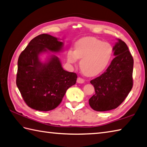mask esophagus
Here are the masks:
<instances>
[{
    "label": "esophagus",
    "mask_w": 147,
    "mask_h": 147,
    "mask_svg": "<svg viewBox=\"0 0 147 147\" xmlns=\"http://www.w3.org/2000/svg\"><path fill=\"white\" fill-rule=\"evenodd\" d=\"M77 83H80V84H82V83L84 82V80L81 78V77H78L77 79Z\"/></svg>",
    "instance_id": "esophagus-1"
}]
</instances>
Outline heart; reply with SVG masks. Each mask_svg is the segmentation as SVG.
<instances>
[{
	"instance_id": "heart-1",
	"label": "heart",
	"mask_w": 147,
	"mask_h": 147,
	"mask_svg": "<svg viewBox=\"0 0 147 147\" xmlns=\"http://www.w3.org/2000/svg\"><path fill=\"white\" fill-rule=\"evenodd\" d=\"M113 55L112 46L108 43L93 37L80 39L74 45V52L67 54L68 61L74 64L80 61V68L85 75L96 76L106 70L111 61Z\"/></svg>"
}]
</instances>
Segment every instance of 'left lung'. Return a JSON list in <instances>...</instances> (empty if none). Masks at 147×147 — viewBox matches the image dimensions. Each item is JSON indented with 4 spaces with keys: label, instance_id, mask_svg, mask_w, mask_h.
Segmentation results:
<instances>
[{
    "label": "left lung",
    "instance_id": "obj_1",
    "mask_svg": "<svg viewBox=\"0 0 147 147\" xmlns=\"http://www.w3.org/2000/svg\"><path fill=\"white\" fill-rule=\"evenodd\" d=\"M113 49L115 57L107 70L90 81L95 93L89 99V104L96 111H106L118 107L133 85L134 60L128 47L118 39Z\"/></svg>",
    "mask_w": 147,
    "mask_h": 147
}]
</instances>
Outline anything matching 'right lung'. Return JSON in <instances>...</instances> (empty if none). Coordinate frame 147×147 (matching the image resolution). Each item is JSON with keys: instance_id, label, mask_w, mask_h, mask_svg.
I'll return each mask as SVG.
<instances>
[{"instance_id": "right-lung-1", "label": "right lung", "mask_w": 147, "mask_h": 147, "mask_svg": "<svg viewBox=\"0 0 147 147\" xmlns=\"http://www.w3.org/2000/svg\"><path fill=\"white\" fill-rule=\"evenodd\" d=\"M64 44L58 38L42 34L30 41L18 60L16 86L26 104L33 109L49 111L61 102L66 91L76 83V73L63 68L59 57L50 54L44 62L43 53H58Z\"/></svg>"}]
</instances>
